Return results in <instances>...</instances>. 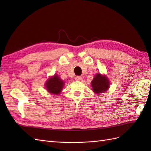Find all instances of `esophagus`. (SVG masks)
Wrapping results in <instances>:
<instances>
[{"label": "esophagus", "mask_w": 151, "mask_h": 151, "mask_svg": "<svg viewBox=\"0 0 151 151\" xmlns=\"http://www.w3.org/2000/svg\"><path fill=\"white\" fill-rule=\"evenodd\" d=\"M75 80H76V81H81L82 80V78L81 77V76H76Z\"/></svg>", "instance_id": "34e87169"}]
</instances>
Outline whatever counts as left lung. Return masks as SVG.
Here are the masks:
<instances>
[{
    "mask_svg": "<svg viewBox=\"0 0 151 151\" xmlns=\"http://www.w3.org/2000/svg\"><path fill=\"white\" fill-rule=\"evenodd\" d=\"M91 85L95 93H102L107 91L110 87V81L106 76L97 73L91 81Z\"/></svg>",
    "mask_w": 151,
    "mask_h": 151,
    "instance_id": "left-lung-1",
    "label": "left lung"
}]
</instances>
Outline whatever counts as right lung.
<instances>
[{
  "label": "right lung",
  "mask_w": 151,
  "mask_h": 151,
  "mask_svg": "<svg viewBox=\"0 0 151 151\" xmlns=\"http://www.w3.org/2000/svg\"><path fill=\"white\" fill-rule=\"evenodd\" d=\"M64 86V82L58 75H54L47 80L45 83V88L49 93L54 95H58L62 91Z\"/></svg>",
  "instance_id": "right-lung-1"
}]
</instances>
